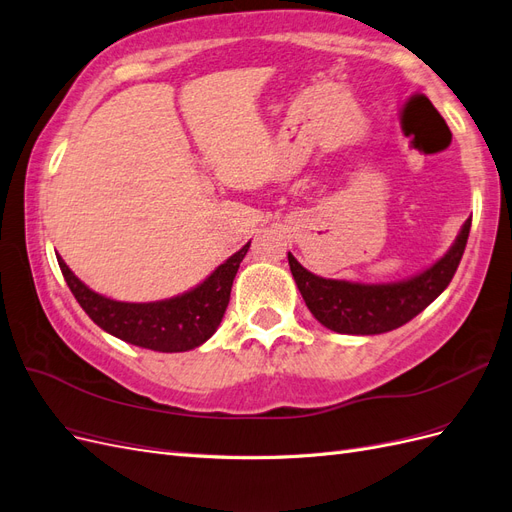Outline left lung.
Segmentation results:
<instances>
[{
  "label": "left lung",
  "mask_w": 512,
  "mask_h": 512,
  "mask_svg": "<svg viewBox=\"0 0 512 512\" xmlns=\"http://www.w3.org/2000/svg\"><path fill=\"white\" fill-rule=\"evenodd\" d=\"M470 226L472 218L461 226L451 250L429 269L395 284L327 280L301 267L290 252L288 265L307 309L320 324L335 333L378 335L410 322L451 284L466 250Z\"/></svg>",
  "instance_id": "obj_1"
}]
</instances>
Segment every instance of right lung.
I'll return each mask as SVG.
<instances>
[{
	"label": "right lung",
	"instance_id": "right-lung-1",
	"mask_svg": "<svg viewBox=\"0 0 512 512\" xmlns=\"http://www.w3.org/2000/svg\"><path fill=\"white\" fill-rule=\"evenodd\" d=\"M250 243L232 254L203 284L173 299L153 303L113 301L87 288L61 256L57 258L74 299L100 329L132 346L156 352H185L205 344L220 327L230 301L232 280L239 271Z\"/></svg>",
	"mask_w": 512,
	"mask_h": 512
}]
</instances>
